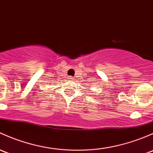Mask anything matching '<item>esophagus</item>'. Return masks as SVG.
<instances>
[{
  "label": "esophagus",
  "instance_id": "34e87169",
  "mask_svg": "<svg viewBox=\"0 0 153 153\" xmlns=\"http://www.w3.org/2000/svg\"><path fill=\"white\" fill-rule=\"evenodd\" d=\"M69 79H70V81H73V79H74V78H72V76H70V77H69Z\"/></svg>",
  "mask_w": 153,
  "mask_h": 153
}]
</instances>
